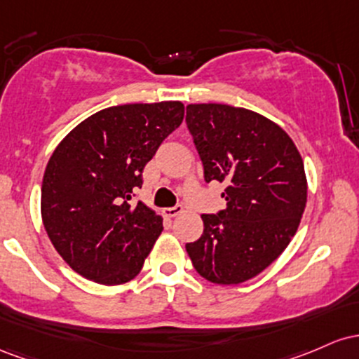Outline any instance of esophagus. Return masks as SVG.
Listing matches in <instances>:
<instances>
[{
	"instance_id": "esophagus-1",
	"label": "esophagus",
	"mask_w": 359,
	"mask_h": 359,
	"mask_svg": "<svg viewBox=\"0 0 359 359\" xmlns=\"http://www.w3.org/2000/svg\"><path fill=\"white\" fill-rule=\"evenodd\" d=\"M183 212V207L181 205H175V207H169V208H163V213L166 217H176Z\"/></svg>"
}]
</instances>
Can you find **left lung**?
Wrapping results in <instances>:
<instances>
[{
	"instance_id": "8db88e82",
	"label": "left lung",
	"mask_w": 359,
	"mask_h": 359,
	"mask_svg": "<svg viewBox=\"0 0 359 359\" xmlns=\"http://www.w3.org/2000/svg\"><path fill=\"white\" fill-rule=\"evenodd\" d=\"M205 181L227 184L225 208L201 215L203 233L187 244L200 276L239 285L266 269L295 236L307 203L304 161L266 116L222 103L187 107Z\"/></svg>"
}]
</instances>
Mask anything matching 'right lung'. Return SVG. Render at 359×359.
Segmentation results:
<instances>
[{
  "mask_svg": "<svg viewBox=\"0 0 359 359\" xmlns=\"http://www.w3.org/2000/svg\"><path fill=\"white\" fill-rule=\"evenodd\" d=\"M181 102L130 103L88 116L52 152L40 213L52 245L78 275L122 285L142 269L163 232L147 205H132L142 171L183 122Z\"/></svg>",
  "mask_w": 359,
  "mask_h": 359,
  "instance_id": "add662e5",
  "label": "right lung"
}]
</instances>
